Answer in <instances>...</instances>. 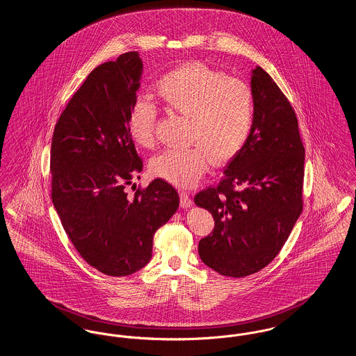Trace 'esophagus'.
I'll list each match as a JSON object with an SVG mask.
<instances>
[{"mask_svg": "<svg viewBox=\"0 0 356 356\" xmlns=\"http://www.w3.org/2000/svg\"><path fill=\"white\" fill-rule=\"evenodd\" d=\"M180 205L183 208H189L192 205V199H191L188 192H184V191L180 192Z\"/></svg>", "mask_w": 356, "mask_h": 356, "instance_id": "1", "label": "esophagus"}]
</instances>
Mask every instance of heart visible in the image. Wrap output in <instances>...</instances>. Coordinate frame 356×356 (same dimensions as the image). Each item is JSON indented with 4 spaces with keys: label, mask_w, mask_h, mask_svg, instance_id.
<instances>
[{
    "label": "heart",
    "mask_w": 356,
    "mask_h": 356,
    "mask_svg": "<svg viewBox=\"0 0 356 356\" xmlns=\"http://www.w3.org/2000/svg\"><path fill=\"white\" fill-rule=\"evenodd\" d=\"M156 96L175 113L189 119L186 148H168L151 160V170L173 186H193L208 167L232 160L244 148L254 127V95L248 85L202 63L170 69L156 83ZM157 109L137 99L128 115V131L137 145L156 140Z\"/></svg>",
    "instance_id": "heart-1"
}]
</instances>
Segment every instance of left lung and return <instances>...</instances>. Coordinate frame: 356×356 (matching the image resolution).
Segmentation results:
<instances>
[{"instance_id": "left-lung-1", "label": "left lung", "mask_w": 356, "mask_h": 356, "mask_svg": "<svg viewBox=\"0 0 356 356\" xmlns=\"http://www.w3.org/2000/svg\"><path fill=\"white\" fill-rule=\"evenodd\" d=\"M254 127L218 186L195 196L215 219L199 254L224 276L244 277L268 266L303 209L305 147L284 93L260 67L252 70Z\"/></svg>"}]
</instances>
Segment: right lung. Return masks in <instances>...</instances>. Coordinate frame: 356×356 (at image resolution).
Segmentation results:
<instances>
[{"instance_id":"1","label":"right lung","mask_w":356,"mask_h":356,"mask_svg":"<svg viewBox=\"0 0 356 356\" xmlns=\"http://www.w3.org/2000/svg\"><path fill=\"white\" fill-rule=\"evenodd\" d=\"M141 74L137 51L93 69L51 138L53 205L77 252L109 276L145 267L154 232L179 208L177 191L163 179L134 195L125 191L143 170L128 131Z\"/></svg>"}]
</instances>
